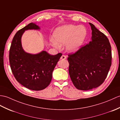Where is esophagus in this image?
Segmentation results:
<instances>
[{"instance_id":"esophagus-1","label":"esophagus","mask_w":120,"mask_h":120,"mask_svg":"<svg viewBox=\"0 0 120 120\" xmlns=\"http://www.w3.org/2000/svg\"><path fill=\"white\" fill-rule=\"evenodd\" d=\"M66 56L64 55H62V56L61 57L60 59H62V60H65V59H66Z\"/></svg>"}]
</instances>
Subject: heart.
Listing matches in <instances>:
<instances>
[{
    "instance_id": "heart-1",
    "label": "heart",
    "mask_w": 120,
    "mask_h": 120,
    "mask_svg": "<svg viewBox=\"0 0 120 120\" xmlns=\"http://www.w3.org/2000/svg\"><path fill=\"white\" fill-rule=\"evenodd\" d=\"M87 36V30L82 26L66 25L56 29L54 32V39H51L52 46L59 48L66 44V49L70 52H76L80 49Z\"/></svg>"
}]
</instances>
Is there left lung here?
<instances>
[{
	"instance_id": "obj_1",
	"label": "left lung",
	"mask_w": 120,
	"mask_h": 120,
	"mask_svg": "<svg viewBox=\"0 0 120 120\" xmlns=\"http://www.w3.org/2000/svg\"><path fill=\"white\" fill-rule=\"evenodd\" d=\"M91 41L75 53L68 55L69 76L78 90H91L104 82L111 65L109 40L93 24Z\"/></svg>"
}]
</instances>
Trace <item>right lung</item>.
<instances>
[{
    "label": "right lung",
    "instance_id": "right-lung-1",
    "mask_svg": "<svg viewBox=\"0 0 120 120\" xmlns=\"http://www.w3.org/2000/svg\"><path fill=\"white\" fill-rule=\"evenodd\" d=\"M39 29L32 22L19 30L13 39L9 52L10 66L14 76L20 84L33 90H43L49 85L52 71L62 55H51L44 51L34 55L24 52L21 41L22 34L25 30Z\"/></svg>",
    "mask_w": 120,
    "mask_h": 120
}]
</instances>
